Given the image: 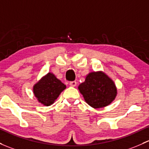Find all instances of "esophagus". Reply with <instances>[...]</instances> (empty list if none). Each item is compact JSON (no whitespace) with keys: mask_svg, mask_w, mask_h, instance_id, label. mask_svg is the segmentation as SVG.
<instances>
[{"mask_svg":"<svg viewBox=\"0 0 149 149\" xmlns=\"http://www.w3.org/2000/svg\"><path fill=\"white\" fill-rule=\"evenodd\" d=\"M69 85L70 86H76V81H70V82L69 83Z\"/></svg>","mask_w":149,"mask_h":149,"instance_id":"obj_1","label":"esophagus"}]
</instances>
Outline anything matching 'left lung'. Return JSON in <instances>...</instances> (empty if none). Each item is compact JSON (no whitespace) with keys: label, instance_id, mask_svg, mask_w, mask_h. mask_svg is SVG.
Masks as SVG:
<instances>
[{"label":"left lung","instance_id":"obj_1","mask_svg":"<svg viewBox=\"0 0 149 149\" xmlns=\"http://www.w3.org/2000/svg\"><path fill=\"white\" fill-rule=\"evenodd\" d=\"M79 89L89 106L99 109L110 104L117 93L113 81L103 72H92Z\"/></svg>","mask_w":149,"mask_h":149}]
</instances>
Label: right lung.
Listing matches in <instances>:
<instances>
[{
    "label": "right lung",
    "instance_id": "obj_1",
    "mask_svg": "<svg viewBox=\"0 0 149 149\" xmlns=\"http://www.w3.org/2000/svg\"><path fill=\"white\" fill-rule=\"evenodd\" d=\"M66 88L53 73H48L34 86L33 93L38 101L48 106L52 104Z\"/></svg>",
    "mask_w": 149,
    "mask_h": 149
}]
</instances>
